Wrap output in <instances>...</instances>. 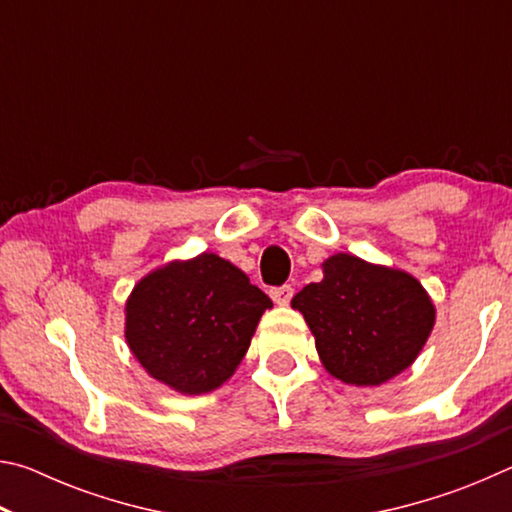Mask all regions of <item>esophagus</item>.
Returning <instances> with one entry per match:
<instances>
[{
  "instance_id": "esophagus-1",
  "label": "esophagus",
  "mask_w": 512,
  "mask_h": 512,
  "mask_svg": "<svg viewBox=\"0 0 512 512\" xmlns=\"http://www.w3.org/2000/svg\"><path fill=\"white\" fill-rule=\"evenodd\" d=\"M271 298L277 302V305H289L293 298V287L291 284H282V287H273L271 289Z\"/></svg>"
}]
</instances>
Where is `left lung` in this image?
<instances>
[{
	"instance_id": "left-lung-1",
	"label": "left lung",
	"mask_w": 512,
	"mask_h": 512,
	"mask_svg": "<svg viewBox=\"0 0 512 512\" xmlns=\"http://www.w3.org/2000/svg\"><path fill=\"white\" fill-rule=\"evenodd\" d=\"M323 273L291 305L314 332L329 375L377 386L409 368L436 318L422 284L409 273L345 253L329 257Z\"/></svg>"
}]
</instances>
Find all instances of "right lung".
Returning <instances> with one entry per match:
<instances>
[{
	"instance_id": "obj_1",
	"label": "right lung",
	"mask_w": 512,
	"mask_h": 512,
	"mask_svg": "<svg viewBox=\"0 0 512 512\" xmlns=\"http://www.w3.org/2000/svg\"><path fill=\"white\" fill-rule=\"evenodd\" d=\"M237 266L203 253L158 268L126 302V341L151 377L185 395L219 388L244 359L264 309Z\"/></svg>"
}]
</instances>
